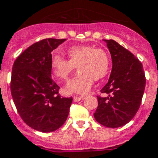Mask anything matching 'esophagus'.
Listing matches in <instances>:
<instances>
[{
    "label": "esophagus",
    "mask_w": 158,
    "mask_h": 158,
    "mask_svg": "<svg viewBox=\"0 0 158 158\" xmlns=\"http://www.w3.org/2000/svg\"><path fill=\"white\" fill-rule=\"evenodd\" d=\"M84 96H75V97H74V102H79V101H81L83 100V99H84Z\"/></svg>",
    "instance_id": "obj_1"
}]
</instances>
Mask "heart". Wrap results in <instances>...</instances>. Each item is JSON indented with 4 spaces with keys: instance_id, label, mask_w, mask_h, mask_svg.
<instances>
[{
    "instance_id": "1",
    "label": "heart",
    "mask_w": 158,
    "mask_h": 158,
    "mask_svg": "<svg viewBox=\"0 0 158 158\" xmlns=\"http://www.w3.org/2000/svg\"><path fill=\"white\" fill-rule=\"evenodd\" d=\"M67 54L69 60L59 55H53L50 66L53 74L60 80H66L77 66L78 73L64 88L68 94H86L94 79L100 80L108 74L110 60L103 49L93 45H76L70 47Z\"/></svg>"
}]
</instances>
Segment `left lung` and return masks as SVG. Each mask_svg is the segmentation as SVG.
<instances>
[{
    "label": "left lung",
    "mask_w": 158,
    "mask_h": 158,
    "mask_svg": "<svg viewBox=\"0 0 158 158\" xmlns=\"http://www.w3.org/2000/svg\"><path fill=\"white\" fill-rule=\"evenodd\" d=\"M111 54L113 67L109 79L97 96L96 121L108 127H122L130 122L141 105L146 78L143 64L129 50L114 41L103 40Z\"/></svg>",
    "instance_id": "obj_1"
}]
</instances>
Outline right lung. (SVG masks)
<instances>
[{
  "label": "right lung",
  "mask_w": 158,
  "mask_h": 158,
  "mask_svg": "<svg viewBox=\"0 0 158 158\" xmlns=\"http://www.w3.org/2000/svg\"><path fill=\"white\" fill-rule=\"evenodd\" d=\"M66 39H44L28 47L12 67L10 92L18 113L29 127L54 132L68 118L72 97L59 94L51 78V52Z\"/></svg>",
  "instance_id": "right-lung-1"
}]
</instances>
